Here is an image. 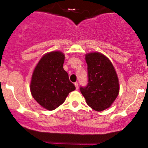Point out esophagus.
<instances>
[{
	"instance_id": "34e87169",
	"label": "esophagus",
	"mask_w": 148,
	"mask_h": 148,
	"mask_svg": "<svg viewBox=\"0 0 148 148\" xmlns=\"http://www.w3.org/2000/svg\"><path fill=\"white\" fill-rule=\"evenodd\" d=\"M74 85H75V86H76V89H79V84L77 82H75L74 83Z\"/></svg>"
}]
</instances>
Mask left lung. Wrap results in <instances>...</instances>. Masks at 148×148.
<instances>
[{
	"mask_svg": "<svg viewBox=\"0 0 148 148\" xmlns=\"http://www.w3.org/2000/svg\"><path fill=\"white\" fill-rule=\"evenodd\" d=\"M85 60L89 79L87 86L80 87V91L91 108L103 111L109 108L118 96V77L110 59L99 52L86 53Z\"/></svg>",
	"mask_w": 148,
	"mask_h": 148,
	"instance_id": "obj_1",
	"label": "left lung"
}]
</instances>
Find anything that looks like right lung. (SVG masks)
I'll list each match as a JSON object with an SVG mask.
<instances>
[{
  "instance_id": "right-lung-1",
  "label": "right lung",
  "mask_w": 148,
  "mask_h": 148,
  "mask_svg": "<svg viewBox=\"0 0 148 148\" xmlns=\"http://www.w3.org/2000/svg\"><path fill=\"white\" fill-rule=\"evenodd\" d=\"M65 56L59 51L44 54L33 72L30 89L33 97L42 107L53 110L64 102L76 87L64 69Z\"/></svg>"
}]
</instances>
